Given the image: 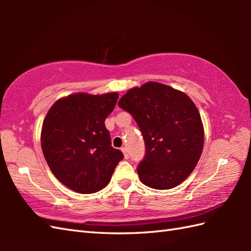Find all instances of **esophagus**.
Here are the masks:
<instances>
[{
	"label": "esophagus",
	"mask_w": 251,
	"mask_h": 251,
	"mask_svg": "<svg viewBox=\"0 0 251 251\" xmlns=\"http://www.w3.org/2000/svg\"><path fill=\"white\" fill-rule=\"evenodd\" d=\"M121 151L123 152V154H124V157L127 159L129 157V154H128V152H127V150H126V148H122L121 149Z\"/></svg>",
	"instance_id": "obj_1"
}]
</instances>
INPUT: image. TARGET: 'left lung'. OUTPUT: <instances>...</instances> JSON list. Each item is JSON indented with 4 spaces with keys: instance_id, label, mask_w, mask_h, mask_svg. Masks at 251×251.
<instances>
[{
    "instance_id": "left-lung-1",
    "label": "left lung",
    "mask_w": 251,
    "mask_h": 251,
    "mask_svg": "<svg viewBox=\"0 0 251 251\" xmlns=\"http://www.w3.org/2000/svg\"><path fill=\"white\" fill-rule=\"evenodd\" d=\"M119 106L137 122L146 155L137 173L143 184L156 190L176 188L193 172L204 147V126L188 95L167 85L148 82L130 88Z\"/></svg>"
}]
</instances>
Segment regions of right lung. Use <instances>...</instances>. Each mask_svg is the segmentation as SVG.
<instances>
[{
    "instance_id": "1",
    "label": "right lung",
    "mask_w": 251,
    "mask_h": 251,
    "mask_svg": "<svg viewBox=\"0 0 251 251\" xmlns=\"http://www.w3.org/2000/svg\"><path fill=\"white\" fill-rule=\"evenodd\" d=\"M119 94L77 93L58 99L47 112L41 145L51 173L69 189L96 193L110 182L123 153L111 146L106 116Z\"/></svg>"
}]
</instances>
